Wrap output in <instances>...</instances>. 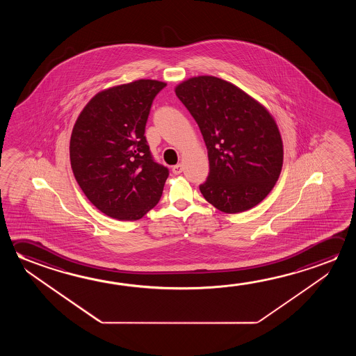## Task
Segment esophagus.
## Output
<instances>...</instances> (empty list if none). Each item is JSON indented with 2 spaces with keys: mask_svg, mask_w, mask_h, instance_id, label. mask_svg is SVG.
I'll return each mask as SVG.
<instances>
[{
  "mask_svg": "<svg viewBox=\"0 0 356 356\" xmlns=\"http://www.w3.org/2000/svg\"><path fill=\"white\" fill-rule=\"evenodd\" d=\"M182 171H184V166H182L181 163H177V165H175V166L172 168V172H174L175 175H179Z\"/></svg>",
  "mask_w": 356,
  "mask_h": 356,
  "instance_id": "1",
  "label": "esophagus"
}]
</instances>
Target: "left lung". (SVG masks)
Wrapping results in <instances>:
<instances>
[{
    "mask_svg": "<svg viewBox=\"0 0 356 356\" xmlns=\"http://www.w3.org/2000/svg\"><path fill=\"white\" fill-rule=\"evenodd\" d=\"M207 146L210 172L200 185L225 213L250 210L272 191L283 166L280 129L264 105L221 78L198 76L175 88Z\"/></svg>",
    "mask_w": 356,
    "mask_h": 356,
    "instance_id": "1",
    "label": "left lung"
}]
</instances>
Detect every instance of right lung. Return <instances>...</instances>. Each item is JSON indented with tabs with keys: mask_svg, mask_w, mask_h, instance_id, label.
Instances as JSON below:
<instances>
[{
	"mask_svg": "<svg viewBox=\"0 0 356 356\" xmlns=\"http://www.w3.org/2000/svg\"><path fill=\"white\" fill-rule=\"evenodd\" d=\"M165 86L139 79L108 88L76 118L70 166L88 200L111 218L140 220L163 195L169 170L152 160L144 133L152 100Z\"/></svg>",
	"mask_w": 356,
	"mask_h": 356,
	"instance_id": "1",
	"label": "right lung"
}]
</instances>
